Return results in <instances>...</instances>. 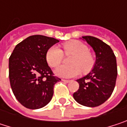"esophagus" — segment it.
Listing matches in <instances>:
<instances>
[{
    "label": "esophagus",
    "instance_id": "1",
    "mask_svg": "<svg viewBox=\"0 0 127 127\" xmlns=\"http://www.w3.org/2000/svg\"><path fill=\"white\" fill-rule=\"evenodd\" d=\"M63 81L64 82H66V83H68V82H70V80H67V79H63Z\"/></svg>",
    "mask_w": 127,
    "mask_h": 127
}]
</instances>
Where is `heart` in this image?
<instances>
[{"instance_id": "obj_1", "label": "heart", "mask_w": 127, "mask_h": 127, "mask_svg": "<svg viewBox=\"0 0 127 127\" xmlns=\"http://www.w3.org/2000/svg\"><path fill=\"white\" fill-rule=\"evenodd\" d=\"M63 48L66 55L73 54L70 59L71 64L58 66L54 70L56 75L64 78H71L79 75L81 70L87 73L93 68L95 60L86 45L79 41H71L64 44ZM63 51L54 45L46 51L45 60L50 66L56 67L63 62Z\"/></svg>"}]
</instances>
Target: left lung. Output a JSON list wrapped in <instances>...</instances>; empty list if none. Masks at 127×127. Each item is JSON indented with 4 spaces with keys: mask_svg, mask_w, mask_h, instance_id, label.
Wrapping results in <instances>:
<instances>
[{
    "mask_svg": "<svg viewBox=\"0 0 127 127\" xmlns=\"http://www.w3.org/2000/svg\"><path fill=\"white\" fill-rule=\"evenodd\" d=\"M95 53V63L88 75L77 79L79 90L73 93L80 104L94 107L104 103L112 95L118 75L116 58L110 45L101 39L82 37Z\"/></svg>",
    "mask_w": 127,
    "mask_h": 127,
    "instance_id": "left-lung-1",
    "label": "left lung"
}]
</instances>
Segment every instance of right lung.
I'll return each mask as SVG.
<instances>
[{
    "label": "right lung",
    "instance_id": "add662e5",
    "mask_svg": "<svg viewBox=\"0 0 127 127\" xmlns=\"http://www.w3.org/2000/svg\"><path fill=\"white\" fill-rule=\"evenodd\" d=\"M60 42L43 35L30 36L18 43L9 60V77L13 93L25 107L36 110L52 98L54 86L61 79L54 76L45 60L49 48Z\"/></svg>",
    "mask_w": 127,
    "mask_h": 127
}]
</instances>
